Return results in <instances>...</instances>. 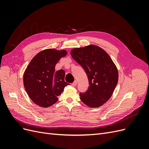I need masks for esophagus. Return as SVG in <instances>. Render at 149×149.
<instances>
[{
    "label": "esophagus",
    "mask_w": 149,
    "mask_h": 149,
    "mask_svg": "<svg viewBox=\"0 0 149 149\" xmlns=\"http://www.w3.org/2000/svg\"><path fill=\"white\" fill-rule=\"evenodd\" d=\"M76 84H77V81L76 80H74V82L71 84V85L73 86H76Z\"/></svg>",
    "instance_id": "34e87169"
}]
</instances>
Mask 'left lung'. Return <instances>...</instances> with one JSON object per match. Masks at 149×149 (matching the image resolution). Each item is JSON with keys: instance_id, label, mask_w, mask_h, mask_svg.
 Listing matches in <instances>:
<instances>
[{"instance_id": "obj_1", "label": "left lung", "mask_w": 149, "mask_h": 149, "mask_svg": "<svg viewBox=\"0 0 149 149\" xmlns=\"http://www.w3.org/2000/svg\"><path fill=\"white\" fill-rule=\"evenodd\" d=\"M73 59L87 74L88 90L80 93V99L91 107L102 106L111 97L118 82V71L109 55L101 48L89 45L71 51Z\"/></svg>"}]
</instances>
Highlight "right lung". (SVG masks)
<instances>
[{
	"mask_svg": "<svg viewBox=\"0 0 149 149\" xmlns=\"http://www.w3.org/2000/svg\"><path fill=\"white\" fill-rule=\"evenodd\" d=\"M66 54L65 50L47 49L31 60L24 74V84L30 98L36 104L43 107L53 105L69 84L65 81L63 70L55 71L56 64Z\"/></svg>",
	"mask_w": 149,
	"mask_h": 149,
	"instance_id": "1",
	"label": "right lung"
}]
</instances>
